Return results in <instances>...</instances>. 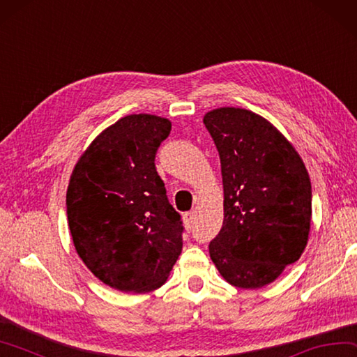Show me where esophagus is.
I'll return each instance as SVG.
<instances>
[{
    "label": "esophagus",
    "instance_id": "34e87169",
    "mask_svg": "<svg viewBox=\"0 0 357 357\" xmlns=\"http://www.w3.org/2000/svg\"><path fill=\"white\" fill-rule=\"evenodd\" d=\"M184 226H185L187 231H192V228H193V212L184 213Z\"/></svg>",
    "mask_w": 357,
    "mask_h": 357
}]
</instances>
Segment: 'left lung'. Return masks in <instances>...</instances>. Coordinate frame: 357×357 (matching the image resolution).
<instances>
[{"label":"left lung","instance_id":"obj_1","mask_svg":"<svg viewBox=\"0 0 357 357\" xmlns=\"http://www.w3.org/2000/svg\"><path fill=\"white\" fill-rule=\"evenodd\" d=\"M203 123L220 154L225 193L223 226L209 243L211 259L231 286L261 289L306 248L309 173L290 142L261 115L220 107Z\"/></svg>","mask_w":357,"mask_h":357}]
</instances>
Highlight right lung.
<instances>
[{
	"label": "right lung",
	"instance_id": "right-lung-1",
	"mask_svg": "<svg viewBox=\"0 0 357 357\" xmlns=\"http://www.w3.org/2000/svg\"><path fill=\"white\" fill-rule=\"evenodd\" d=\"M172 121L132 114L106 128L71 173L67 218L76 252L109 287L159 289L183 250V222L154 159Z\"/></svg>",
	"mask_w": 357,
	"mask_h": 357
}]
</instances>
